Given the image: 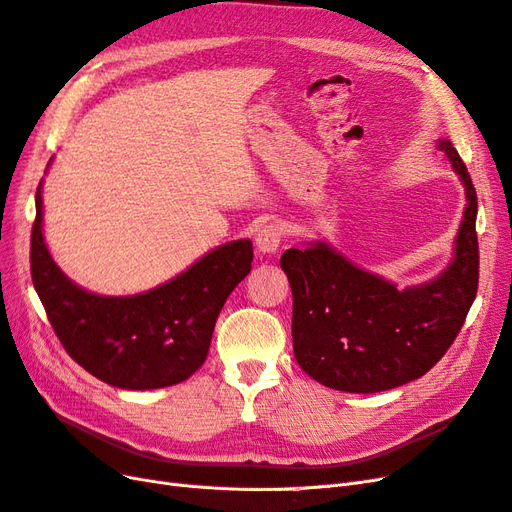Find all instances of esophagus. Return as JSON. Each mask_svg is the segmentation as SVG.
Segmentation results:
<instances>
[{
	"mask_svg": "<svg viewBox=\"0 0 512 512\" xmlns=\"http://www.w3.org/2000/svg\"><path fill=\"white\" fill-rule=\"evenodd\" d=\"M282 239H284V228L277 222H271L256 232V247L262 254H275Z\"/></svg>",
	"mask_w": 512,
	"mask_h": 512,
	"instance_id": "esophagus-1",
	"label": "esophagus"
}]
</instances>
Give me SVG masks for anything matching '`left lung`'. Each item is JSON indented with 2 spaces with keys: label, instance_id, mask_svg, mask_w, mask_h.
Segmentation results:
<instances>
[{
  "label": "left lung",
  "instance_id": "left-lung-1",
  "mask_svg": "<svg viewBox=\"0 0 512 512\" xmlns=\"http://www.w3.org/2000/svg\"><path fill=\"white\" fill-rule=\"evenodd\" d=\"M438 147L466 188L455 256L436 280L399 290L324 241L284 252L292 348L307 376L335 391L380 393L425 376L455 342L478 288L476 190L448 141Z\"/></svg>",
  "mask_w": 512,
  "mask_h": 512
}]
</instances>
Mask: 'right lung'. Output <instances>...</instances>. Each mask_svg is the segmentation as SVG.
Returning <instances> with one entry per match:
<instances>
[{
  "mask_svg": "<svg viewBox=\"0 0 512 512\" xmlns=\"http://www.w3.org/2000/svg\"><path fill=\"white\" fill-rule=\"evenodd\" d=\"M29 260L46 316L72 359L106 384L147 391L188 380L205 363L215 320L250 273L254 250L250 239L230 241L158 288L102 297L55 265L42 237L40 183Z\"/></svg>",
  "mask_w": 512,
  "mask_h": 512,
  "instance_id": "1",
  "label": "right lung"
}]
</instances>
